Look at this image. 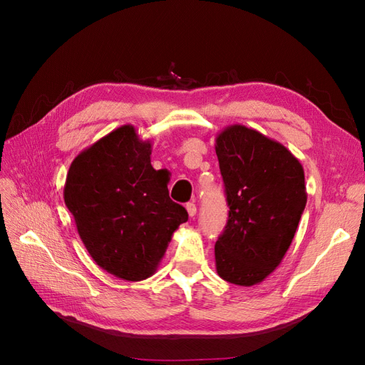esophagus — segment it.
Returning a JSON list of instances; mask_svg holds the SVG:
<instances>
[{"mask_svg": "<svg viewBox=\"0 0 365 365\" xmlns=\"http://www.w3.org/2000/svg\"><path fill=\"white\" fill-rule=\"evenodd\" d=\"M185 208H187V213H189V216H190V217H193V216L196 215V204L189 202V204L185 205Z\"/></svg>", "mask_w": 365, "mask_h": 365, "instance_id": "1", "label": "esophagus"}]
</instances>
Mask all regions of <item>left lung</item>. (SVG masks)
Listing matches in <instances>:
<instances>
[{
	"label": "left lung",
	"mask_w": 365,
	"mask_h": 365,
	"mask_svg": "<svg viewBox=\"0 0 365 365\" xmlns=\"http://www.w3.org/2000/svg\"><path fill=\"white\" fill-rule=\"evenodd\" d=\"M230 207L215 245L220 279L239 286L263 282L279 267L306 207L304 170L291 150L244 125L216 137Z\"/></svg>",
	"instance_id": "1"
}]
</instances>
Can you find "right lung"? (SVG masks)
<instances>
[{
  "instance_id": "1",
  "label": "right lung",
  "mask_w": 365,
  "mask_h": 365,
  "mask_svg": "<svg viewBox=\"0 0 365 365\" xmlns=\"http://www.w3.org/2000/svg\"><path fill=\"white\" fill-rule=\"evenodd\" d=\"M150 153V140L120 126L73 160L63 187L90 256L128 282L155 274L175 230L189 219L170 200L169 180L152 168Z\"/></svg>"
}]
</instances>
